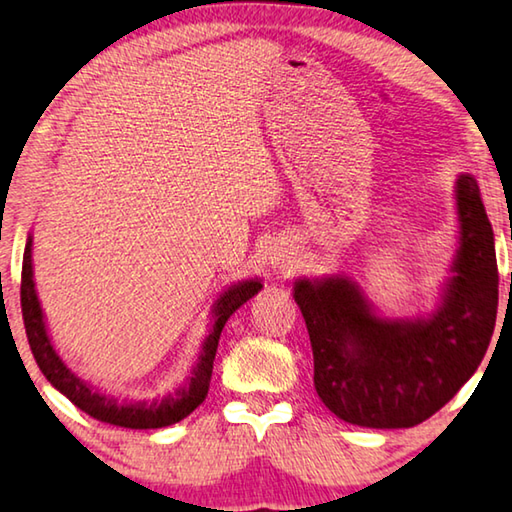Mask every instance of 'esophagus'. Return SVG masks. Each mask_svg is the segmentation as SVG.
Masks as SVG:
<instances>
[{
	"label": "esophagus",
	"mask_w": 512,
	"mask_h": 512,
	"mask_svg": "<svg viewBox=\"0 0 512 512\" xmlns=\"http://www.w3.org/2000/svg\"><path fill=\"white\" fill-rule=\"evenodd\" d=\"M272 263L279 265V267H286V265H290V256L288 254H281V251H279V254L272 256Z\"/></svg>",
	"instance_id": "esophagus-1"
}]
</instances>
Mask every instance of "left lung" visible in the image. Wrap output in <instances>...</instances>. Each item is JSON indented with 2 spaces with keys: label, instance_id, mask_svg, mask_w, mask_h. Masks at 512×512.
Segmentation results:
<instances>
[{
  "label": "left lung",
  "instance_id": "8db88e82",
  "mask_svg": "<svg viewBox=\"0 0 512 512\" xmlns=\"http://www.w3.org/2000/svg\"><path fill=\"white\" fill-rule=\"evenodd\" d=\"M460 249L445 304L431 320L376 317L356 286L331 276L297 281L324 406L367 429H408L447 404L488 351L499 304L494 233L479 183H456Z\"/></svg>",
  "mask_w": 512,
  "mask_h": 512
}]
</instances>
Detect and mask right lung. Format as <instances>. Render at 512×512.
Segmentation results:
<instances>
[{
  "instance_id": "add662e5",
  "label": "right lung",
  "mask_w": 512,
  "mask_h": 512,
  "mask_svg": "<svg viewBox=\"0 0 512 512\" xmlns=\"http://www.w3.org/2000/svg\"><path fill=\"white\" fill-rule=\"evenodd\" d=\"M261 281H245L240 286H233L217 299L213 308L215 324L213 331L204 342V351L188 383L179 388L174 395L165 397L161 401H152V404H124L115 397L102 395V392L90 390L86 383L77 379L63 360L56 356L52 342L47 338V329L43 322V311H40V301L33 288V267H31V238L24 247L22 258V288H20V301H22V317H24V329H27V338L33 351V358L47 381L54 385L56 390H61L63 395L72 401L74 406L81 408L83 413H88L95 420L113 426H124V429H163V426L177 424L183 417H188L201 401L208 395V385H211L213 376V360L217 351V342H220V333L229 317L238 311L261 290Z\"/></svg>"
}]
</instances>
